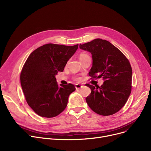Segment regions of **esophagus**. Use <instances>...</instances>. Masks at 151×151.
Returning <instances> with one entry per match:
<instances>
[{
	"label": "esophagus",
	"instance_id": "obj_1",
	"mask_svg": "<svg viewBox=\"0 0 151 151\" xmlns=\"http://www.w3.org/2000/svg\"><path fill=\"white\" fill-rule=\"evenodd\" d=\"M81 88H83V86L82 85L79 84H75V88H76V89H80Z\"/></svg>",
	"mask_w": 151,
	"mask_h": 151
}]
</instances>
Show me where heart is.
Segmentation results:
<instances>
[{
  "label": "heart",
  "mask_w": 151,
  "mask_h": 151,
  "mask_svg": "<svg viewBox=\"0 0 151 151\" xmlns=\"http://www.w3.org/2000/svg\"><path fill=\"white\" fill-rule=\"evenodd\" d=\"M87 54H81L80 55V58H81V57H83V56H84V55H86Z\"/></svg>",
  "instance_id": "heart-1"
}]
</instances>
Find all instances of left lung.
Wrapping results in <instances>:
<instances>
[{
	"instance_id": "8db88e82",
	"label": "left lung",
	"mask_w": 151,
	"mask_h": 151,
	"mask_svg": "<svg viewBox=\"0 0 151 151\" xmlns=\"http://www.w3.org/2000/svg\"><path fill=\"white\" fill-rule=\"evenodd\" d=\"M80 49L91 53L92 67L89 75L103 78L101 87L86 84L91 93L86 99L90 108L100 115L119 111L127 101L132 89V69L129 60L113 44L100 38L80 45Z\"/></svg>"
}]
</instances>
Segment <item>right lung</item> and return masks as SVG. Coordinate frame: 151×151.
I'll use <instances>...</instances> for the list:
<instances>
[{
	"label": "right lung",
	"instance_id": "right-lung-1",
	"mask_svg": "<svg viewBox=\"0 0 151 151\" xmlns=\"http://www.w3.org/2000/svg\"><path fill=\"white\" fill-rule=\"evenodd\" d=\"M78 47V45L46 44L34 51L26 61L21 84L27 104L38 115L53 117L65 109L75 87L71 84L59 87L55 75L63 70Z\"/></svg>",
	"mask_w": 151,
	"mask_h": 151
}]
</instances>
